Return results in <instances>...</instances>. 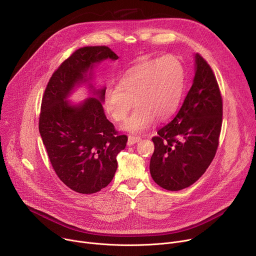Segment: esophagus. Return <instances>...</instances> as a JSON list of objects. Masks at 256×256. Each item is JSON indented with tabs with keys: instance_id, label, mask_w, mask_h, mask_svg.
I'll use <instances>...</instances> for the list:
<instances>
[{
	"instance_id": "1",
	"label": "esophagus",
	"mask_w": 256,
	"mask_h": 256,
	"mask_svg": "<svg viewBox=\"0 0 256 256\" xmlns=\"http://www.w3.org/2000/svg\"><path fill=\"white\" fill-rule=\"evenodd\" d=\"M141 140L140 137H136V136H128V145H134L136 143H138Z\"/></svg>"
}]
</instances>
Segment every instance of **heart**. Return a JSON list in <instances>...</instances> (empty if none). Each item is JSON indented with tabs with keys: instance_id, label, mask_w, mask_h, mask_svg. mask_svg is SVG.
Returning a JSON list of instances; mask_svg holds the SVG:
<instances>
[{
	"instance_id": "b5f03b06",
	"label": "heart",
	"mask_w": 256,
	"mask_h": 256,
	"mask_svg": "<svg viewBox=\"0 0 256 256\" xmlns=\"http://www.w3.org/2000/svg\"><path fill=\"white\" fill-rule=\"evenodd\" d=\"M184 90V69L179 60L164 56L132 66L104 94L105 107L116 122L124 124L130 132L147 130L156 118L160 122L171 118L178 110Z\"/></svg>"
}]
</instances>
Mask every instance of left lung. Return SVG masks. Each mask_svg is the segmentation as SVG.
<instances>
[{"instance_id": "1", "label": "left lung", "mask_w": 256, "mask_h": 256, "mask_svg": "<svg viewBox=\"0 0 256 256\" xmlns=\"http://www.w3.org/2000/svg\"><path fill=\"white\" fill-rule=\"evenodd\" d=\"M222 96L209 64L196 54L194 83L173 120L152 138V179L166 190L194 184L206 172L219 144Z\"/></svg>"}]
</instances>
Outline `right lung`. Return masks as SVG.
Returning <instances> with one entry per match:
<instances>
[{
    "label": "right lung",
    "mask_w": 256,
    "mask_h": 256,
    "mask_svg": "<svg viewBox=\"0 0 256 256\" xmlns=\"http://www.w3.org/2000/svg\"><path fill=\"white\" fill-rule=\"evenodd\" d=\"M108 58L118 56L107 46L77 49L51 76L42 98L39 132L49 160L60 181L83 194L98 192L112 181L116 156L128 142L105 115V88H92L96 98L79 105L66 100L76 85L92 79L86 73L94 64Z\"/></svg>",
    "instance_id": "1"
}]
</instances>
